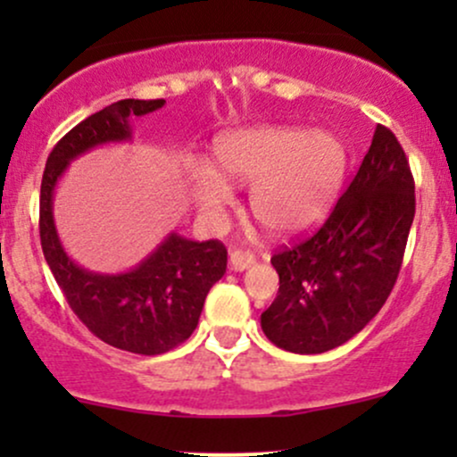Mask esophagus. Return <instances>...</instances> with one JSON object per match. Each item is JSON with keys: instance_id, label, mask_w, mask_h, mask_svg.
Wrapping results in <instances>:
<instances>
[{"instance_id": "1", "label": "esophagus", "mask_w": 457, "mask_h": 457, "mask_svg": "<svg viewBox=\"0 0 457 457\" xmlns=\"http://www.w3.org/2000/svg\"><path fill=\"white\" fill-rule=\"evenodd\" d=\"M253 264H255V258L253 253H249V251H232V253H229V266H232V270L236 272L251 269Z\"/></svg>"}]
</instances>
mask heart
<instances>
[{
	"instance_id": "heart-1",
	"label": "heart",
	"mask_w": 457,
	"mask_h": 457,
	"mask_svg": "<svg viewBox=\"0 0 457 457\" xmlns=\"http://www.w3.org/2000/svg\"><path fill=\"white\" fill-rule=\"evenodd\" d=\"M219 170L251 185L255 219L279 236H298L324 221L348 174V145L333 130L258 124L225 133L214 144ZM225 175V176H226ZM199 211L219 221L234 187L211 165L193 167Z\"/></svg>"
}]
</instances>
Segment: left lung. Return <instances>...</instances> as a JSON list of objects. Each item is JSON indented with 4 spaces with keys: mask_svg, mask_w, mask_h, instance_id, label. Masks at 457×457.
I'll return each mask as SVG.
<instances>
[{
    "mask_svg": "<svg viewBox=\"0 0 457 457\" xmlns=\"http://www.w3.org/2000/svg\"><path fill=\"white\" fill-rule=\"evenodd\" d=\"M412 219L411 165L378 124L322 228L272 255L279 292L260 318L266 337L287 353L320 354L361 333L395 286Z\"/></svg>",
    "mask_w": 457,
    "mask_h": 457,
    "instance_id": "obj_1",
    "label": "left lung"
}]
</instances>
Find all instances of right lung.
Instances as JSON below:
<instances>
[{
	"label": "right lung",
	"mask_w": 457,
	"mask_h": 457,
	"mask_svg": "<svg viewBox=\"0 0 457 457\" xmlns=\"http://www.w3.org/2000/svg\"><path fill=\"white\" fill-rule=\"evenodd\" d=\"M165 101H118L83 120L51 150L40 185V243L68 305L87 328L113 348L162 354L195 330L204 301L225 275L228 249L219 240H188L171 232L135 269L94 272L66 253L54 219V195L66 167L104 144L133 139L130 120Z\"/></svg>",
	"instance_id": "1"
}]
</instances>
